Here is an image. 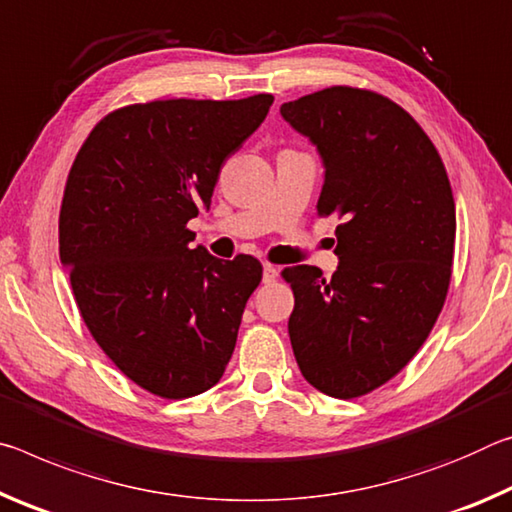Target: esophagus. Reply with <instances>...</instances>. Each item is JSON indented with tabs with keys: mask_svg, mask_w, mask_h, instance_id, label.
Masks as SVG:
<instances>
[{
	"mask_svg": "<svg viewBox=\"0 0 512 512\" xmlns=\"http://www.w3.org/2000/svg\"><path fill=\"white\" fill-rule=\"evenodd\" d=\"M276 276H279V270H276L274 265L265 263V265H263V283H272V281H276Z\"/></svg>",
	"mask_w": 512,
	"mask_h": 512,
	"instance_id": "1",
	"label": "esophagus"
}]
</instances>
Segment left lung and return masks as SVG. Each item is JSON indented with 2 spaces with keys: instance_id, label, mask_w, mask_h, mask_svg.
<instances>
[{
  "instance_id": "left-lung-1",
  "label": "left lung",
  "mask_w": 512,
  "mask_h": 512,
  "mask_svg": "<svg viewBox=\"0 0 512 512\" xmlns=\"http://www.w3.org/2000/svg\"><path fill=\"white\" fill-rule=\"evenodd\" d=\"M324 165L320 215L338 217L331 281L283 270L295 311L288 333L304 379L324 395H367L404 370L445 304L456 204L433 142L404 108L333 86L281 106Z\"/></svg>"
}]
</instances>
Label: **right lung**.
Here are the masks:
<instances>
[{
	"mask_svg": "<svg viewBox=\"0 0 512 512\" xmlns=\"http://www.w3.org/2000/svg\"><path fill=\"white\" fill-rule=\"evenodd\" d=\"M274 102L165 99L106 115L74 158L58 220L83 322L133 383L165 399L222 379L263 267L220 261L188 220L211 208L220 167Z\"/></svg>",
	"mask_w": 512,
	"mask_h": 512,
	"instance_id": "add662e5",
	"label": "right lung"
}]
</instances>
